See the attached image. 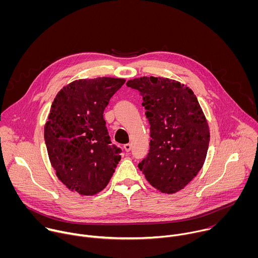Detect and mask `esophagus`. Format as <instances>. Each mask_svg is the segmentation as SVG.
Listing matches in <instances>:
<instances>
[{
	"mask_svg": "<svg viewBox=\"0 0 258 258\" xmlns=\"http://www.w3.org/2000/svg\"><path fill=\"white\" fill-rule=\"evenodd\" d=\"M123 148H124V150H125L126 152H130L131 149H132V145H131V144H125V145L123 146Z\"/></svg>",
	"mask_w": 258,
	"mask_h": 258,
	"instance_id": "esophagus-1",
	"label": "esophagus"
}]
</instances>
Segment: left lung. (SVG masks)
Segmentation results:
<instances>
[{
	"mask_svg": "<svg viewBox=\"0 0 258 258\" xmlns=\"http://www.w3.org/2000/svg\"><path fill=\"white\" fill-rule=\"evenodd\" d=\"M150 124V150L139 163L150 185L173 194L202 168L210 140L209 127L193 91L180 83L154 77L131 80Z\"/></svg>",
	"mask_w": 258,
	"mask_h": 258,
	"instance_id": "obj_1",
	"label": "left lung"
}]
</instances>
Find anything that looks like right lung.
Returning <instances> with one entry per match:
<instances>
[{
    "label": "right lung",
    "mask_w": 258,
    "mask_h": 258,
    "mask_svg": "<svg viewBox=\"0 0 258 258\" xmlns=\"http://www.w3.org/2000/svg\"><path fill=\"white\" fill-rule=\"evenodd\" d=\"M125 83L123 79L79 80L63 87L45 125L48 155L58 178L83 196L101 192L120 161L111 144L104 110Z\"/></svg>",
    "instance_id": "add662e5"
}]
</instances>
